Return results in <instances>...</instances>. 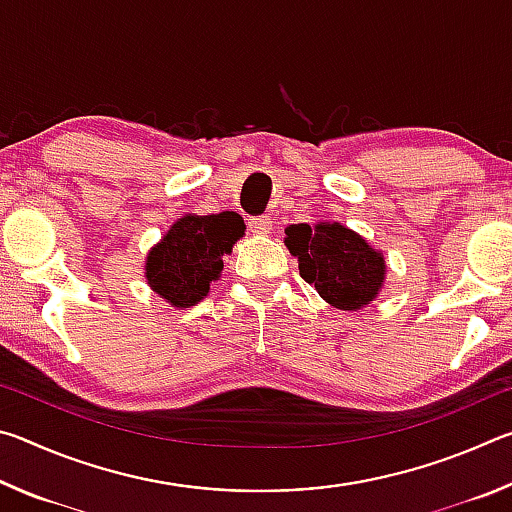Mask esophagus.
I'll return each mask as SVG.
<instances>
[{"label": "esophagus", "instance_id": "esophagus-1", "mask_svg": "<svg viewBox=\"0 0 512 512\" xmlns=\"http://www.w3.org/2000/svg\"><path fill=\"white\" fill-rule=\"evenodd\" d=\"M248 228L253 230V232H257V235H266V232H271L273 221L268 219V216H250Z\"/></svg>", "mask_w": 512, "mask_h": 512}]
</instances>
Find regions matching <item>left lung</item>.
Listing matches in <instances>:
<instances>
[{"mask_svg": "<svg viewBox=\"0 0 512 512\" xmlns=\"http://www.w3.org/2000/svg\"><path fill=\"white\" fill-rule=\"evenodd\" d=\"M284 246L298 257L302 280L314 284L318 296L343 311L370 305L384 287V255L341 223H298L284 230Z\"/></svg>", "mask_w": 512, "mask_h": 512, "instance_id": "1", "label": "left lung"}]
</instances>
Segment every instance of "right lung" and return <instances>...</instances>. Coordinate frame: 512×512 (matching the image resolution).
<instances>
[{"mask_svg":"<svg viewBox=\"0 0 512 512\" xmlns=\"http://www.w3.org/2000/svg\"><path fill=\"white\" fill-rule=\"evenodd\" d=\"M244 230V219L235 212L178 219L146 255L151 289L173 307L198 305L221 277L223 255L232 253Z\"/></svg>","mask_w":512,"mask_h":512,"instance_id":"right-lung-1","label":"right lung"}]
</instances>
